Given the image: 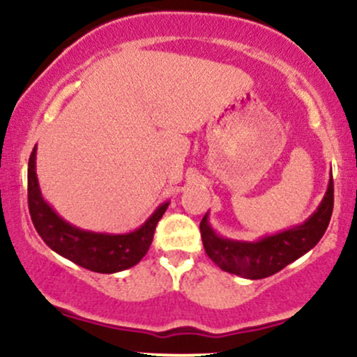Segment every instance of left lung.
Instances as JSON below:
<instances>
[{"label": "left lung", "mask_w": 357, "mask_h": 357, "mask_svg": "<svg viewBox=\"0 0 357 357\" xmlns=\"http://www.w3.org/2000/svg\"><path fill=\"white\" fill-rule=\"evenodd\" d=\"M334 208V183L331 179L326 196L319 210L301 227L267 236V238L245 243L220 238L208 225V216L199 223L202 240L206 255L225 272L245 278H265L280 272L298 257L319 243L329 227Z\"/></svg>", "instance_id": "8db88e82"}]
</instances>
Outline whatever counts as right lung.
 <instances>
[{
  "label": "right lung",
  "instance_id": "right-lung-1",
  "mask_svg": "<svg viewBox=\"0 0 357 357\" xmlns=\"http://www.w3.org/2000/svg\"><path fill=\"white\" fill-rule=\"evenodd\" d=\"M35 151L36 146L28 161V210L35 230L45 243L73 264L99 273L121 272L141 261L153 243L155 225L165 215L169 203L161 204L139 230L127 235H104L79 230L61 220L43 202L35 173Z\"/></svg>",
  "mask_w": 357,
  "mask_h": 357
}]
</instances>
